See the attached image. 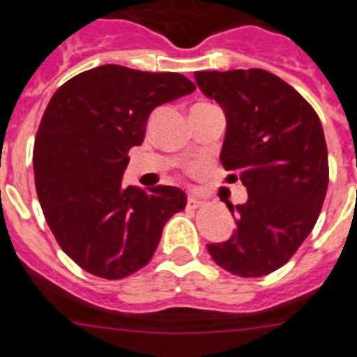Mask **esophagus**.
Masks as SVG:
<instances>
[{
  "label": "esophagus",
  "mask_w": 357,
  "mask_h": 357,
  "mask_svg": "<svg viewBox=\"0 0 357 357\" xmlns=\"http://www.w3.org/2000/svg\"><path fill=\"white\" fill-rule=\"evenodd\" d=\"M201 204H202V201L199 197H195V195H190V197L186 199V206L190 208V210H194V208L201 206Z\"/></svg>",
  "instance_id": "esophagus-1"
}]
</instances>
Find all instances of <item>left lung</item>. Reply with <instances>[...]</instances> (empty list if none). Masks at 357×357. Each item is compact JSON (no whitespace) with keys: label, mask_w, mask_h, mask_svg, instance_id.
<instances>
[{"label":"left lung","mask_w":357,"mask_h":357,"mask_svg":"<svg viewBox=\"0 0 357 357\" xmlns=\"http://www.w3.org/2000/svg\"><path fill=\"white\" fill-rule=\"evenodd\" d=\"M195 82L226 115L220 162L247 188L231 238L208 243L213 261L242 278H261L297 252L317 224L329 163L322 123L310 102L263 69L199 70Z\"/></svg>","instance_id":"left-lung-1"}]
</instances>
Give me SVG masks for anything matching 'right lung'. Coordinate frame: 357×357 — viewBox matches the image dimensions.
Listing matches in <instances>:
<instances>
[{
  "label": "right lung",
  "mask_w": 357,
  "mask_h": 357,
  "mask_svg": "<svg viewBox=\"0 0 357 357\" xmlns=\"http://www.w3.org/2000/svg\"><path fill=\"white\" fill-rule=\"evenodd\" d=\"M194 91L179 73L108 63L53 94L35 137V188L51 233L83 271L105 279L140 271L167 220L185 210L181 188H124L123 174L151 112Z\"/></svg>",
  "instance_id": "add662e5"
}]
</instances>
